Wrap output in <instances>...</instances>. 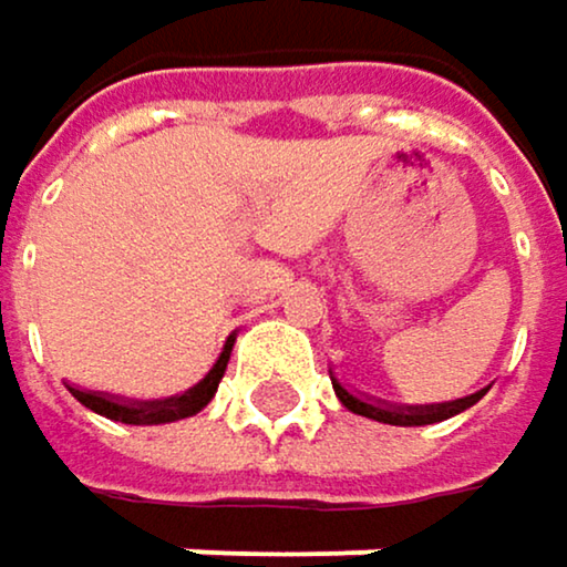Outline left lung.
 <instances>
[{
	"instance_id": "obj_1",
	"label": "left lung",
	"mask_w": 567,
	"mask_h": 567,
	"mask_svg": "<svg viewBox=\"0 0 567 567\" xmlns=\"http://www.w3.org/2000/svg\"><path fill=\"white\" fill-rule=\"evenodd\" d=\"M330 380H333V393H337V400H340L350 413H357V416H367V420H377V423H386V425L442 423V420L458 416L462 410L475 406V403L488 393V386H485V390H478V393H472V396H462V400H452V403H432V406H396V403L370 400V396H363V393L347 390V383H340L333 370H330Z\"/></svg>"
}]
</instances>
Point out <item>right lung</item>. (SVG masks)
<instances>
[{
  "label": "right lung",
  "instance_id": "add662e5",
  "mask_svg": "<svg viewBox=\"0 0 567 567\" xmlns=\"http://www.w3.org/2000/svg\"><path fill=\"white\" fill-rule=\"evenodd\" d=\"M234 333L227 337L217 363L207 370V377L200 383H194L190 390H184L181 396H167V400H125V396H112V393H92V390H79L69 383V393L89 406L92 413L105 416V420H115V423L125 425H161V423H177V420H187V416H197L217 393L220 380H224V370H227V360H230V350H234Z\"/></svg>",
  "mask_w": 567,
  "mask_h": 567
}]
</instances>
